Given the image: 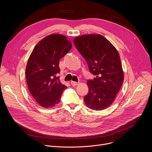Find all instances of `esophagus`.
I'll return each mask as SVG.
<instances>
[{
    "label": "esophagus",
    "instance_id": "34e87169",
    "mask_svg": "<svg viewBox=\"0 0 152 152\" xmlns=\"http://www.w3.org/2000/svg\"><path fill=\"white\" fill-rule=\"evenodd\" d=\"M79 83V82H74V81H72V82H71V84H72V85H73V86H76V85H77Z\"/></svg>",
    "mask_w": 152,
    "mask_h": 152
}]
</instances>
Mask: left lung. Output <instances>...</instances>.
I'll use <instances>...</instances> for the list:
<instances>
[{
  "instance_id": "1",
  "label": "left lung",
  "mask_w": 152,
  "mask_h": 152,
  "mask_svg": "<svg viewBox=\"0 0 152 152\" xmlns=\"http://www.w3.org/2000/svg\"><path fill=\"white\" fill-rule=\"evenodd\" d=\"M76 49L96 76L88 80V93L84 102L90 109L101 111L115 100L124 80L120 58L115 47L103 36L83 35L73 40Z\"/></svg>"
}]
</instances>
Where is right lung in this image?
Instances as JSON below:
<instances>
[{
    "label": "right lung",
    "instance_id": "1",
    "mask_svg": "<svg viewBox=\"0 0 152 152\" xmlns=\"http://www.w3.org/2000/svg\"><path fill=\"white\" fill-rule=\"evenodd\" d=\"M72 47L66 37L52 34L38 43L28 59L26 68L28 89L42 107H52L58 103L62 93L67 88L58 76L60 72L59 62Z\"/></svg>",
    "mask_w": 152,
    "mask_h": 152
}]
</instances>
